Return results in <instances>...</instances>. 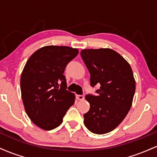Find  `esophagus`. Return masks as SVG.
<instances>
[{
    "instance_id": "34e87169",
    "label": "esophagus",
    "mask_w": 157,
    "mask_h": 157,
    "mask_svg": "<svg viewBox=\"0 0 157 157\" xmlns=\"http://www.w3.org/2000/svg\"><path fill=\"white\" fill-rule=\"evenodd\" d=\"M77 98L78 99V100H84L85 96H84L83 94H81V95L77 94Z\"/></svg>"
}]
</instances>
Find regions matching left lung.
Here are the masks:
<instances>
[{
	"label": "left lung",
	"instance_id": "left-lung-1",
	"mask_svg": "<svg viewBox=\"0 0 157 157\" xmlns=\"http://www.w3.org/2000/svg\"><path fill=\"white\" fill-rule=\"evenodd\" d=\"M80 55L89 69L91 86H100L97 95L86 96L90 109L83 116L84 124L94 134H106L121 123L131 109L136 87L132 69L110 48L84 49Z\"/></svg>",
	"mask_w": 157,
	"mask_h": 157
}]
</instances>
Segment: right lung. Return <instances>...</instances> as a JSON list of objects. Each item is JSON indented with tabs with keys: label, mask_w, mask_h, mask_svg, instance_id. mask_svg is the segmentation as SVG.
Returning <instances> with one entry per match:
<instances>
[{
	"label": "right lung",
	"mask_w": 157,
	"mask_h": 157,
	"mask_svg": "<svg viewBox=\"0 0 157 157\" xmlns=\"http://www.w3.org/2000/svg\"><path fill=\"white\" fill-rule=\"evenodd\" d=\"M78 52L68 46H47L32 54L25 65L21 78L23 105L30 120L44 130L58 127L75 103L63 73Z\"/></svg>",
	"instance_id": "right-lung-1"
}]
</instances>
